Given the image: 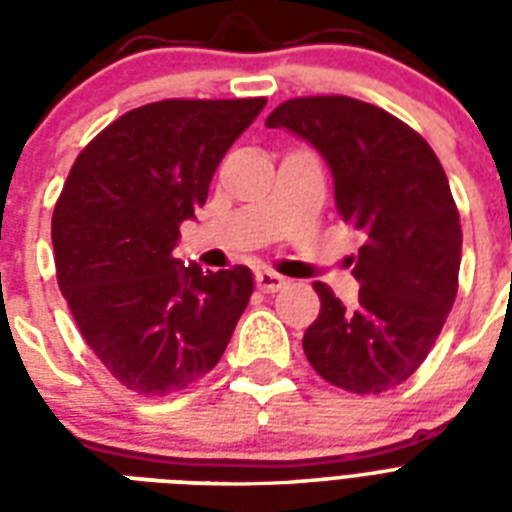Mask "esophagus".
I'll return each mask as SVG.
<instances>
[{
    "mask_svg": "<svg viewBox=\"0 0 512 512\" xmlns=\"http://www.w3.org/2000/svg\"><path fill=\"white\" fill-rule=\"evenodd\" d=\"M255 281H257V287L263 289V292H279V289L287 284L284 276H279V273H273V271H265V268L255 273Z\"/></svg>",
    "mask_w": 512,
    "mask_h": 512,
    "instance_id": "esophagus-1",
    "label": "esophagus"
}]
</instances>
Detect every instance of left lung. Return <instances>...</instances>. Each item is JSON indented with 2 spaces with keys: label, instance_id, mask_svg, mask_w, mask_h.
Returning <instances> with one entry per match:
<instances>
[{
  "label": "left lung",
  "instance_id": "1",
  "mask_svg": "<svg viewBox=\"0 0 512 512\" xmlns=\"http://www.w3.org/2000/svg\"><path fill=\"white\" fill-rule=\"evenodd\" d=\"M265 127L289 130L324 156L337 212L364 233L353 268L358 303L345 308L316 281L321 313L305 329V356L358 396L396 388L425 361L457 297L462 228L444 167L412 127L345 95L287 100Z\"/></svg>",
  "mask_w": 512,
  "mask_h": 512
}]
</instances>
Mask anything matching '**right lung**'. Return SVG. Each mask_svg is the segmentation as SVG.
Returning a JSON list of instances; mask_svg holds the SVG:
<instances>
[{"label":"right lung","mask_w":512,"mask_h":512,"mask_svg":"<svg viewBox=\"0 0 512 512\" xmlns=\"http://www.w3.org/2000/svg\"><path fill=\"white\" fill-rule=\"evenodd\" d=\"M263 106L265 98H244L132 108L68 172L52 212L60 292L92 353L140 396L204 377L252 297L247 265L212 273L172 249Z\"/></svg>","instance_id":"add662e5"}]
</instances>
